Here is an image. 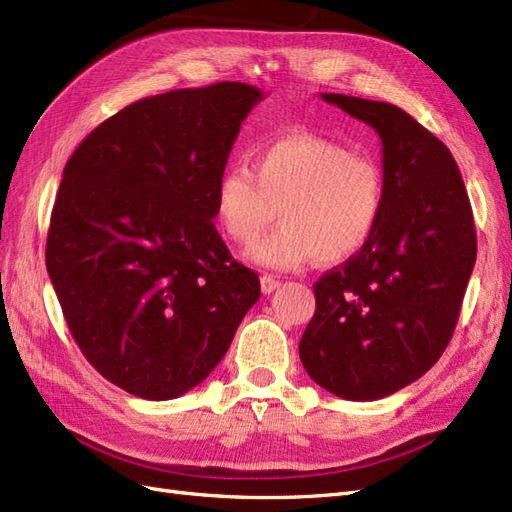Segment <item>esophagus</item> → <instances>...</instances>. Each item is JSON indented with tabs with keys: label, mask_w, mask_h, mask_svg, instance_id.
I'll return each instance as SVG.
<instances>
[{
	"label": "esophagus",
	"mask_w": 512,
	"mask_h": 512,
	"mask_svg": "<svg viewBox=\"0 0 512 512\" xmlns=\"http://www.w3.org/2000/svg\"><path fill=\"white\" fill-rule=\"evenodd\" d=\"M280 286H282V282L275 280V277L269 275V273H265V275L260 277V288H262V292H265V294H271L273 290H277Z\"/></svg>",
	"instance_id": "esophagus-1"
}]
</instances>
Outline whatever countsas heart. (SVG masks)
<instances>
[{"label":"heart","instance_id":"1","mask_svg":"<svg viewBox=\"0 0 512 512\" xmlns=\"http://www.w3.org/2000/svg\"><path fill=\"white\" fill-rule=\"evenodd\" d=\"M384 205L386 177L374 158L307 132L260 147L254 168L226 166L213 190L215 220L241 245L280 209L284 224L245 252L254 265L280 271L354 258L376 235Z\"/></svg>","mask_w":512,"mask_h":512}]
</instances>
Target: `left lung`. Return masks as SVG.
Here are the masks:
<instances>
[{
    "label": "left lung",
    "instance_id": "left-lung-1",
    "mask_svg": "<svg viewBox=\"0 0 512 512\" xmlns=\"http://www.w3.org/2000/svg\"><path fill=\"white\" fill-rule=\"evenodd\" d=\"M322 100L378 132L386 205L363 252L314 284L299 354L322 389L374 401L421 378L451 342L476 260L474 218L451 151L414 117L389 102Z\"/></svg>",
    "mask_w": 512,
    "mask_h": 512
}]
</instances>
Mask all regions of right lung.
<instances>
[{
    "instance_id": "right-lung-1",
    "label": "right lung",
    "mask_w": 512,
    "mask_h": 512,
    "mask_svg": "<svg viewBox=\"0 0 512 512\" xmlns=\"http://www.w3.org/2000/svg\"><path fill=\"white\" fill-rule=\"evenodd\" d=\"M262 98L226 81L138 100L64 168L46 269L85 359L136 397L203 382L260 299L258 275L215 230L213 190Z\"/></svg>"
}]
</instances>
